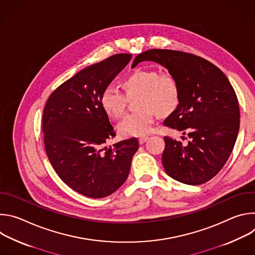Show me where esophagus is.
Segmentation results:
<instances>
[{
  "label": "esophagus",
  "mask_w": 255,
  "mask_h": 255,
  "mask_svg": "<svg viewBox=\"0 0 255 255\" xmlns=\"http://www.w3.org/2000/svg\"><path fill=\"white\" fill-rule=\"evenodd\" d=\"M148 139H149L148 137H141V138H139V139H138L139 144H143V143H145V142H146Z\"/></svg>",
  "instance_id": "1"
}]
</instances>
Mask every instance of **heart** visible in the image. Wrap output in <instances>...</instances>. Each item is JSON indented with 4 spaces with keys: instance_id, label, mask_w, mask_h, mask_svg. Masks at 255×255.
<instances>
[{
    "instance_id": "obj_1",
    "label": "heart",
    "mask_w": 255,
    "mask_h": 255,
    "mask_svg": "<svg viewBox=\"0 0 255 255\" xmlns=\"http://www.w3.org/2000/svg\"><path fill=\"white\" fill-rule=\"evenodd\" d=\"M120 86L124 95L113 88H106L100 96V105L105 114L112 119L123 116L127 99L139 96L140 111L127 115L119 124L118 132L123 137H139L153 129L155 112L160 116L172 113L179 103V87L169 72L155 69H139L125 77Z\"/></svg>"
}]
</instances>
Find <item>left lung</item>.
<instances>
[{
    "label": "left lung",
    "instance_id": "1",
    "mask_svg": "<svg viewBox=\"0 0 255 255\" xmlns=\"http://www.w3.org/2000/svg\"><path fill=\"white\" fill-rule=\"evenodd\" d=\"M145 60L161 64L177 81L179 103L163 124L190 137L187 145L164 137V170L183 184H205L224 166L237 139L240 111L235 91L221 69L195 54L149 49L138 54L132 66Z\"/></svg>",
    "mask_w": 255,
    "mask_h": 255
}]
</instances>
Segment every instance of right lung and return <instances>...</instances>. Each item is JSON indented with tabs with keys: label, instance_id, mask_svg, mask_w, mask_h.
<instances>
[{
	"label": "right lung",
	"instance_id": "1",
	"mask_svg": "<svg viewBox=\"0 0 255 255\" xmlns=\"http://www.w3.org/2000/svg\"><path fill=\"white\" fill-rule=\"evenodd\" d=\"M132 55L115 54L87 66L48 98L42 117L44 146L55 172L70 189L94 199L117 191L128 177L136 138L104 147L116 133L100 96Z\"/></svg>",
	"mask_w": 255,
	"mask_h": 255
}]
</instances>
